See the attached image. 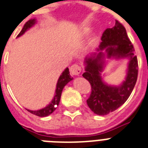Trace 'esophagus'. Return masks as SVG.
<instances>
[{
	"mask_svg": "<svg viewBox=\"0 0 148 148\" xmlns=\"http://www.w3.org/2000/svg\"><path fill=\"white\" fill-rule=\"evenodd\" d=\"M81 67L77 64H74L70 67V73L73 76H78L81 72Z\"/></svg>",
	"mask_w": 148,
	"mask_h": 148,
	"instance_id": "obj_1",
	"label": "esophagus"
}]
</instances>
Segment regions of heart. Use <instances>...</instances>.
<instances>
[{
    "mask_svg": "<svg viewBox=\"0 0 148 148\" xmlns=\"http://www.w3.org/2000/svg\"><path fill=\"white\" fill-rule=\"evenodd\" d=\"M87 30H88V29H86V28H84V29H83V31H82L83 33H85V32H87Z\"/></svg>",
    "mask_w": 148,
    "mask_h": 148,
    "instance_id": "obj_1",
    "label": "heart"
}]
</instances>
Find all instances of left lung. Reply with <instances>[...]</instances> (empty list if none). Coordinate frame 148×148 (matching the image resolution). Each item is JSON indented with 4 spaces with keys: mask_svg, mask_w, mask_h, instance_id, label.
Masks as SVG:
<instances>
[{
    "mask_svg": "<svg viewBox=\"0 0 148 148\" xmlns=\"http://www.w3.org/2000/svg\"><path fill=\"white\" fill-rule=\"evenodd\" d=\"M97 54L85 58V71L83 77L91 85V93L86 103L89 108L97 115L105 116L124 104L132 92L136 84L138 64L134 49L128 39L126 29L121 23L116 20L115 26L106 29L101 37ZM105 50L108 58L129 57L130 63L126 80L119 86H110L101 80L100 72L102 71Z\"/></svg>",
    "mask_w": 148,
    "mask_h": 148,
    "instance_id": "1",
    "label": "left lung"
}]
</instances>
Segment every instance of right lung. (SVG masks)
<instances>
[{
	"instance_id": "1",
	"label": "right lung",
	"mask_w": 148,
	"mask_h": 148,
	"mask_svg": "<svg viewBox=\"0 0 148 148\" xmlns=\"http://www.w3.org/2000/svg\"><path fill=\"white\" fill-rule=\"evenodd\" d=\"M36 19H31V20H28L25 23L21 32L18 34L17 37H20V36H22L27 29H29L30 27H32L36 23ZM71 80H73V77L70 75L69 69H68V68H67L64 71L62 75L59 77L58 80L57 86H56V90H55V94L53 99H52V101L49 103L46 107L43 108L42 109H39V110H36V111H32V110H29V109H27V110L30 113L33 114V115H36L37 116H39V117H45V116H49L50 114H51L55 111L58 106V104H59L60 99H61V95H62L63 88Z\"/></svg>"
}]
</instances>
